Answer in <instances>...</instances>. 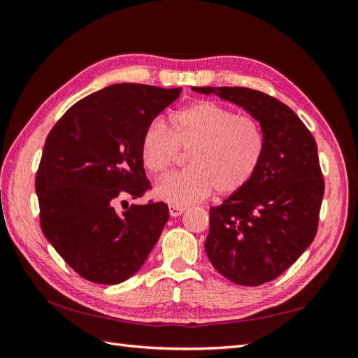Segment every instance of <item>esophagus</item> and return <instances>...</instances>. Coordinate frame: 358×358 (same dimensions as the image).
I'll list each match as a JSON object with an SVG mask.
<instances>
[{"label":"esophagus","instance_id":"34e87169","mask_svg":"<svg viewBox=\"0 0 358 358\" xmlns=\"http://www.w3.org/2000/svg\"><path fill=\"white\" fill-rule=\"evenodd\" d=\"M186 208H181V206H173V204H171L169 206V214L171 217H180L181 214H185Z\"/></svg>","mask_w":358,"mask_h":358}]
</instances>
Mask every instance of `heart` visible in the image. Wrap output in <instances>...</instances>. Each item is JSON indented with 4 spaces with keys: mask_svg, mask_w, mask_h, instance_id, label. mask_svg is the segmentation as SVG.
<instances>
[{
    "mask_svg": "<svg viewBox=\"0 0 358 358\" xmlns=\"http://www.w3.org/2000/svg\"><path fill=\"white\" fill-rule=\"evenodd\" d=\"M191 150L187 169L164 178L155 195L177 206L206 199L212 191L232 195L243 191L264 155V134L249 115H237L215 101H199L181 109L172 120V132L162 121L150 123L141 138L146 169L162 177L178 152Z\"/></svg>",
    "mask_w": 358,
    "mask_h": 358,
    "instance_id": "1",
    "label": "heart"
}]
</instances>
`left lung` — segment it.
Returning <instances> with one entry per match:
<instances>
[{"label": "left lung", "instance_id": "1", "mask_svg": "<svg viewBox=\"0 0 358 358\" xmlns=\"http://www.w3.org/2000/svg\"><path fill=\"white\" fill-rule=\"evenodd\" d=\"M248 110L264 134L252 181L209 210L204 249L212 266L241 286L275 280L314 241L324 194L317 143L285 103L248 87H192Z\"/></svg>", "mask_w": 358, "mask_h": 358}]
</instances>
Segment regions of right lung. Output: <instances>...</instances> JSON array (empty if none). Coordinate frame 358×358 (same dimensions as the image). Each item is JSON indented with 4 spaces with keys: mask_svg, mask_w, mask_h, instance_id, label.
Masks as SVG:
<instances>
[{
    "mask_svg": "<svg viewBox=\"0 0 358 358\" xmlns=\"http://www.w3.org/2000/svg\"><path fill=\"white\" fill-rule=\"evenodd\" d=\"M181 87L123 83L75 103L52 127L35 189L44 237L92 283L118 285L146 262L169 218L163 201L136 200L150 189L141 138Z\"/></svg>",
    "mask_w": 358,
    "mask_h": 358,
    "instance_id": "right-lung-1",
    "label": "right lung"
}]
</instances>
